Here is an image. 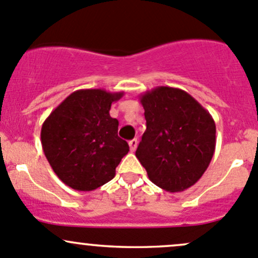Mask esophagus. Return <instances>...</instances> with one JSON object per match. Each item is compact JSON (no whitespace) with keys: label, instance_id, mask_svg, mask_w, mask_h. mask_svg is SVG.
Masks as SVG:
<instances>
[{"label":"esophagus","instance_id":"esophagus-1","mask_svg":"<svg viewBox=\"0 0 258 258\" xmlns=\"http://www.w3.org/2000/svg\"><path fill=\"white\" fill-rule=\"evenodd\" d=\"M138 147V140L137 139H132L129 142V148H130V152H135Z\"/></svg>","mask_w":258,"mask_h":258}]
</instances>
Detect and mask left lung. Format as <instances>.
Returning a JSON list of instances; mask_svg holds the SVG:
<instances>
[{
  "mask_svg": "<svg viewBox=\"0 0 258 258\" xmlns=\"http://www.w3.org/2000/svg\"><path fill=\"white\" fill-rule=\"evenodd\" d=\"M147 130L135 155L149 179L167 192H182L200 180L216 149V124L193 96L158 86L140 95Z\"/></svg>",
  "mask_w": 258,
  "mask_h": 258,
  "instance_id": "obj_1",
  "label": "left lung"
}]
</instances>
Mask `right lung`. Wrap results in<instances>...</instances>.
<instances>
[{
	"label": "right lung",
	"mask_w": 258,
	"mask_h": 258,
	"mask_svg": "<svg viewBox=\"0 0 258 258\" xmlns=\"http://www.w3.org/2000/svg\"><path fill=\"white\" fill-rule=\"evenodd\" d=\"M123 95L104 89L76 90L43 121V153L56 175L73 189L90 192L108 183L128 154V143L118 137L119 121L109 114Z\"/></svg>",
	"instance_id": "add662e5"
}]
</instances>
